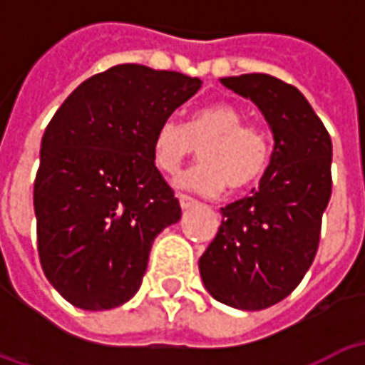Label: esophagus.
Instances as JSON below:
<instances>
[{"label": "esophagus", "mask_w": 365, "mask_h": 365, "mask_svg": "<svg viewBox=\"0 0 365 365\" xmlns=\"http://www.w3.org/2000/svg\"><path fill=\"white\" fill-rule=\"evenodd\" d=\"M178 199H180V205H182V209H187V207H193L197 201L193 197H190V195H183V193H180L178 195Z\"/></svg>", "instance_id": "esophagus-1"}]
</instances>
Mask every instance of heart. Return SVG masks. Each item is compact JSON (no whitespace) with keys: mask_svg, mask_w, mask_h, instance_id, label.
<instances>
[{"mask_svg":"<svg viewBox=\"0 0 365 365\" xmlns=\"http://www.w3.org/2000/svg\"><path fill=\"white\" fill-rule=\"evenodd\" d=\"M201 148V164L178 178V185L203 195H217L225 183L246 190L266 174L272 162V138L258 125L246 123L237 105L217 101L199 107L182 125L160 123L152 136V162L162 174L175 175Z\"/></svg>","mask_w":365,"mask_h":365,"instance_id":"obj_1","label":"heart"}]
</instances>
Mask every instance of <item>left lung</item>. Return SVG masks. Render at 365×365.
<instances>
[{"label": "left lung", "instance_id": "obj_1", "mask_svg": "<svg viewBox=\"0 0 365 365\" xmlns=\"http://www.w3.org/2000/svg\"><path fill=\"white\" fill-rule=\"evenodd\" d=\"M221 82L258 105L275 146L260 187L221 207V227L199 258V272L217 301L260 311L287 297L317 256L322 213L332 193V143L291 83L268 74Z\"/></svg>", "mask_w": 365, "mask_h": 365}]
</instances>
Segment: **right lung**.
Returning a JSON list of instances; mask_svg holds the SVG:
<instances>
[{
	"mask_svg": "<svg viewBox=\"0 0 365 365\" xmlns=\"http://www.w3.org/2000/svg\"><path fill=\"white\" fill-rule=\"evenodd\" d=\"M201 83L119 64L80 83L54 113L33 191L36 245L46 279L72 305L127 303L154 238L180 221V201L152 162V136Z\"/></svg>",
	"mask_w": 365,
	"mask_h": 365,
	"instance_id": "1",
	"label": "right lung"
}]
</instances>
